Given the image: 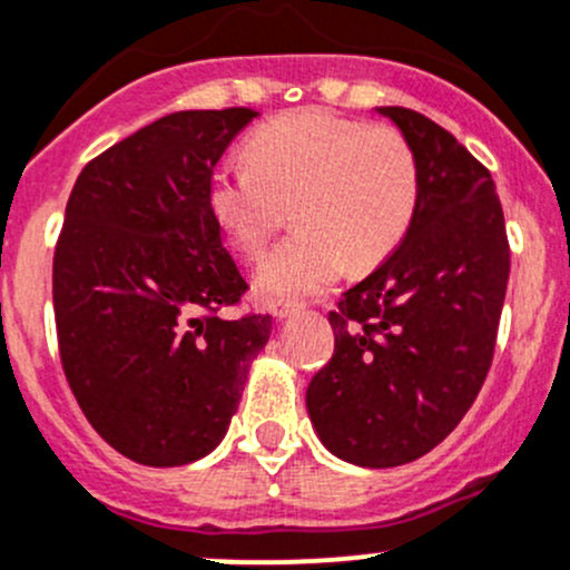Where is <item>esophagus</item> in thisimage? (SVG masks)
<instances>
[{
  "mask_svg": "<svg viewBox=\"0 0 570 570\" xmlns=\"http://www.w3.org/2000/svg\"><path fill=\"white\" fill-rule=\"evenodd\" d=\"M267 311L275 316V320H289V316H295L297 311H301V305L292 301H269Z\"/></svg>",
  "mask_w": 570,
  "mask_h": 570,
  "instance_id": "34e87169",
  "label": "esophagus"
}]
</instances>
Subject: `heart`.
I'll return each instance as SVG.
<instances>
[{
  "mask_svg": "<svg viewBox=\"0 0 570 570\" xmlns=\"http://www.w3.org/2000/svg\"><path fill=\"white\" fill-rule=\"evenodd\" d=\"M248 166L209 175L207 209L232 248L256 256L289 207L286 243L254 273L265 297L320 295L344 273L374 267L415 218L417 160L385 125L322 109L275 117L245 141Z\"/></svg>",
  "mask_w": 570,
  "mask_h": 570,
  "instance_id": "b5f03b06",
  "label": "heart"
}]
</instances>
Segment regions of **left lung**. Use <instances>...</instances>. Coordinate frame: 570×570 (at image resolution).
I'll return each instance as SVG.
<instances>
[{
  "label": "left lung",
  "instance_id": "8db88e82",
  "mask_svg": "<svg viewBox=\"0 0 570 570\" xmlns=\"http://www.w3.org/2000/svg\"><path fill=\"white\" fill-rule=\"evenodd\" d=\"M376 114L415 153V218L327 316L335 350L305 406L333 456L385 470L426 456L475 401L494 355L511 250L489 171L423 114Z\"/></svg>",
  "mask_w": 570,
  "mask_h": 570
}]
</instances>
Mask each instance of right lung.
Here are the masks:
<instances>
[{
	"instance_id": "obj_1",
	"label": "right lung",
	"mask_w": 570,
	"mask_h": 570,
	"mask_svg": "<svg viewBox=\"0 0 570 570\" xmlns=\"http://www.w3.org/2000/svg\"><path fill=\"white\" fill-rule=\"evenodd\" d=\"M250 109L175 111L83 166L53 254L62 368L81 412L136 464L205 459L229 431L273 316L224 320L248 284L207 183Z\"/></svg>"
}]
</instances>
